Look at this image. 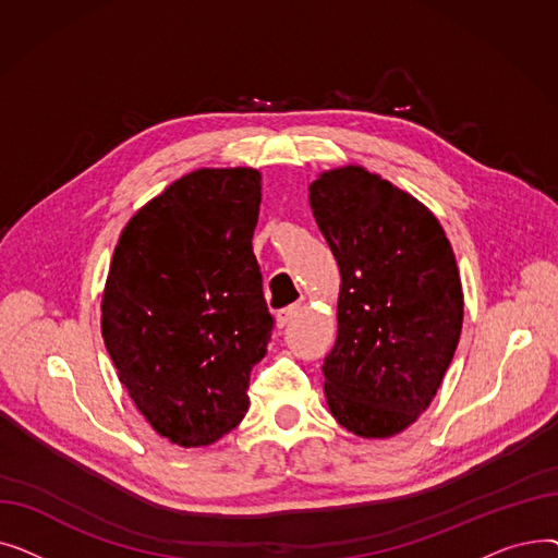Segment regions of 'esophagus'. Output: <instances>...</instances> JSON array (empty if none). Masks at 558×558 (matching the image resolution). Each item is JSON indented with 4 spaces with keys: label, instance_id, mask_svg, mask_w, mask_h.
<instances>
[{
    "label": "esophagus",
    "instance_id": "esophagus-1",
    "mask_svg": "<svg viewBox=\"0 0 558 558\" xmlns=\"http://www.w3.org/2000/svg\"><path fill=\"white\" fill-rule=\"evenodd\" d=\"M299 314H301V305H291V307L280 310V312H278V316H276V324H278V328H287V326L291 324V320L299 318Z\"/></svg>",
    "mask_w": 558,
    "mask_h": 558
}]
</instances>
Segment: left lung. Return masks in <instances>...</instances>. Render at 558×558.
<instances>
[{
	"instance_id": "obj_1",
	"label": "left lung",
	"mask_w": 558,
	"mask_h": 558,
	"mask_svg": "<svg viewBox=\"0 0 558 558\" xmlns=\"http://www.w3.org/2000/svg\"><path fill=\"white\" fill-rule=\"evenodd\" d=\"M310 208L341 274L337 341L324 360L330 414L362 438H391L429 407L454 357V251L427 205L360 165L320 171Z\"/></svg>"
}]
</instances>
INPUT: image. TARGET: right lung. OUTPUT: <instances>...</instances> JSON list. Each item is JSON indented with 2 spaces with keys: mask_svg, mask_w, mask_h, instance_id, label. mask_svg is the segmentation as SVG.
<instances>
[{
  "mask_svg": "<svg viewBox=\"0 0 558 558\" xmlns=\"http://www.w3.org/2000/svg\"><path fill=\"white\" fill-rule=\"evenodd\" d=\"M262 173L203 167L131 217L101 299V337L129 398L169 444L210 446L248 412L274 318L253 255Z\"/></svg>",
  "mask_w": 558,
  "mask_h": 558,
  "instance_id": "1",
  "label": "right lung"
}]
</instances>
